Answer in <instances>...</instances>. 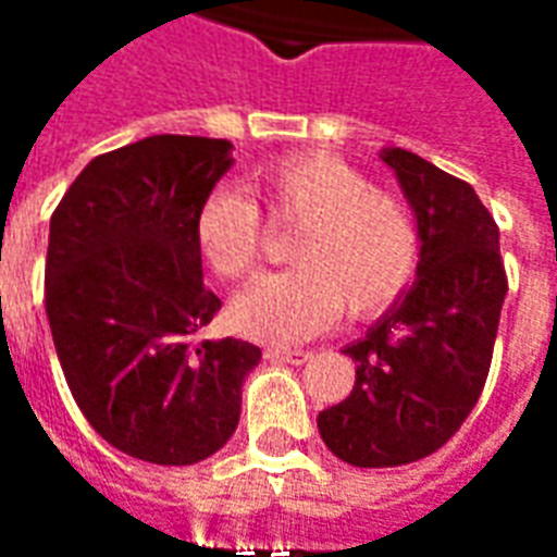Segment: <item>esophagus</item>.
Returning <instances> with one entry per match:
<instances>
[{
  "label": "esophagus",
  "mask_w": 557,
  "mask_h": 557,
  "mask_svg": "<svg viewBox=\"0 0 557 557\" xmlns=\"http://www.w3.org/2000/svg\"><path fill=\"white\" fill-rule=\"evenodd\" d=\"M268 361H277V363H292V367H301L310 358V351L304 349H265Z\"/></svg>",
  "instance_id": "obj_1"
}]
</instances>
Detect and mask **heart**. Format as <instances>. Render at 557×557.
Here are the masks:
<instances>
[{
    "mask_svg": "<svg viewBox=\"0 0 557 557\" xmlns=\"http://www.w3.org/2000/svg\"><path fill=\"white\" fill-rule=\"evenodd\" d=\"M253 190L304 230L292 244L295 268L259 277L232 301L230 319L244 337L298 343L337 319L343 304L355 315L385 310L414 277L420 235L411 211L346 160H277L256 172ZM194 238L218 277H244L262 250L259 208L238 187H214L196 211Z\"/></svg>",
    "mask_w": 557,
    "mask_h": 557,
    "instance_id": "heart-1",
    "label": "heart"
}]
</instances>
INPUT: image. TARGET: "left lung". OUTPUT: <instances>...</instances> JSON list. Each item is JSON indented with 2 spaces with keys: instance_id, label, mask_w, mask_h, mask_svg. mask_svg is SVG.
<instances>
[{
  "instance_id": "obj_1",
  "label": "left lung",
  "mask_w": 557,
  "mask_h": 557,
  "mask_svg": "<svg viewBox=\"0 0 557 557\" xmlns=\"http://www.w3.org/2000/svg\"><path fill=\"white\" fill-rule=\"evenodd\" d=\"M420 235L414 283L343 355L355 387L319 411L327 450L358 468L435 454L478 403L507 277L498 226L474 187L406 148H382Z\"/></svg>"
}]
</instances>
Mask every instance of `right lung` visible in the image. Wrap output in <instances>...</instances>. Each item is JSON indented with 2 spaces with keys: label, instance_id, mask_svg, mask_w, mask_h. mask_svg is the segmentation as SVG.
<instances>
[{
  "label": "right lung",
  "instance_id": "add662e5",
  "mask_svg": "<svg viewBox=\"0 0 557 557\" xmlns=\"http://www.w3.org/2000/svg\"><path fill=\"white\" fill-rule=\"evenodd\" d=\"M235 163L230 139L158 134L86 163L50 218L47 319L91 430L154 466L230 442L253 343L196 339L220 298L202 283L196 211Z\"/></svg>",
  "mask_w": 557,
  "mask_h": 557
}]
</instances>
